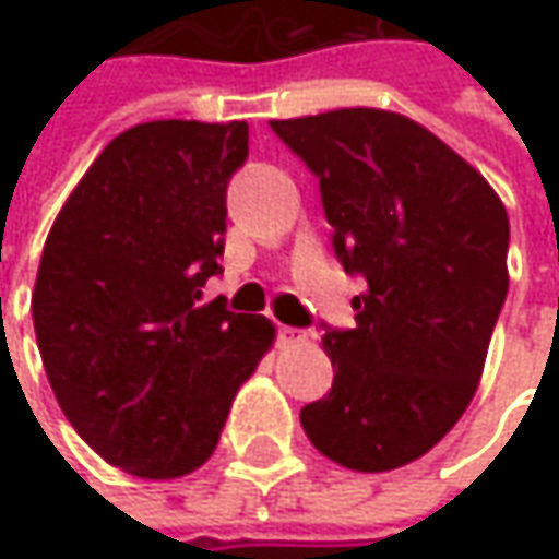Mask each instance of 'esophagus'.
I'll use <instances>...</instances> for the list:
<instances>
[{
	"instance_id": "obj_1",
	"label": "esophagus",
	"mask_w": 559,
	"mask_h": 559,
	"mask_svg": "<svg viewBox=\"0 0 559 559\" xmlns=\"http://www.w3.org/2000/svg\"><path fill=\"white\" fill-rule=\"evenodd\" d=\"M276 342L286 348V345H298L305 342V330H295V326H276Z\"/></svg>"
}]
</instances>
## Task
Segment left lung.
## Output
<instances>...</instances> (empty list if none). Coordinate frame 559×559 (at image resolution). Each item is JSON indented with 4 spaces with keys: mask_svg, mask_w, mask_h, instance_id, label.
Returning <instances> with one entry per match:
<instances>
[{
    "mask_svg": "<svg viewBox=\"0 0 559 559\" xmlns=\"http://www.w3.org/2000/svg\"><path fill=\"white\" fill-rule=\"evenodd\" d=\"M320 180L355 330L323 326L335 376L301 407L311 444L360 473L423 457L476 395L507 298L510 221L495 189L417 120L379 108L270 120Z\"/></svg>",
    "mask_w": 559,
    "mask_h": 559,
    "instance_id": "obj_1",
    "label": "left lung"
}]
</instances>
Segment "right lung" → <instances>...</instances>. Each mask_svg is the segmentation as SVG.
<instances>
[{
  "label": "right lung",
  "mask_w": 559,
  "mask_h": 559,
  "mask_svg": "<svg viewBox=\"0 0 559 559\" xmlns=\"http://www.w3.org/2000/svg\"><path fill=\"white\" fill-rule=\"evenodd\" d=\"M246 158V120L136 123L76 183L39 258L31 311L55 397L98 457L142 479L214 454L273 342L267 317L202 298Z\"/></svg>",
  "instance_id": "obj_1"
}]
</instances>
